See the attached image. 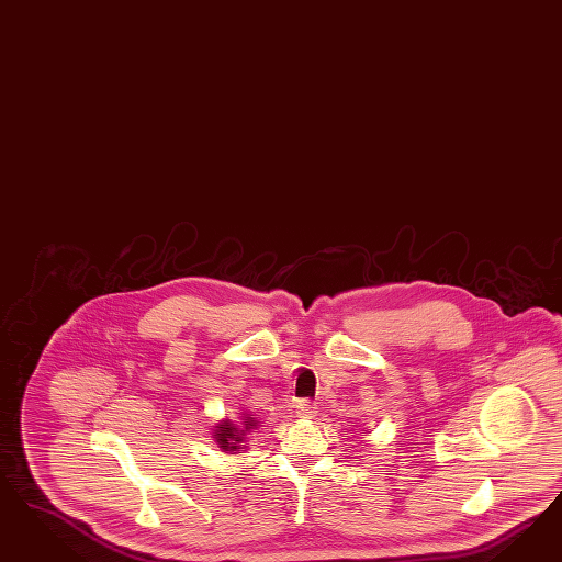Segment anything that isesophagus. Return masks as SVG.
Instances as JSON below:
<instances>
[{
  "label": "esophagus",
  "mask_w": 562,
  "mask_h": 562,
  "mask_svg": "<svg viewBox=\"0 0 562 562\" xmlns=\"http://www.w3.org/2000/svg\"><path fill=\"white\" fill-rule=\"evenodd\" d=\"M294 408H296V416L299 418H313L315 416V404L311 402V400H299L296 404H294Z\"/></svg>",
  "instance_id": "obj_1"
}]
</instances>
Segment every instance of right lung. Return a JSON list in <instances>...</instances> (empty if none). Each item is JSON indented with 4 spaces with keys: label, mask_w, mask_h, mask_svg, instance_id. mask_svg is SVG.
<instances>
[{
    "label": "right lung",
    "mask_w": 562,
    "mask_h": 562,
    "mask_svg": "<svg viewBox=\"0 0 562 562\" xmlns=\"http://www.w3.org/2000/svg\"><path fill=\"white\" fill-rule=\"evenodd\" d=\"M261 418L254 409L243 408L238 412L237 420H231L228 416L218 420L212 428V439L221 451L226 453H243L251 447L256 439V432L261 428Z\"/></svg>",
    "instance_id": "1"
}]
</instances>
